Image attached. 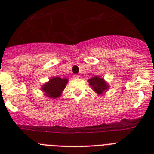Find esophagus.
Instances as JSON below:
<instances>
[{"label":"esophagus","instance_id":"34e87169","mask_svg":"<svg viewBox=\"0 0 154 154\" xmlns=\"http://www.w3.org/2000/svg\"><path fill=\"white\" fill-rule=\"evenodd\" d=\"M79 75H77V74L73 75V79H79Z\"/></svg>","mask_w":154,"mask_h":154}]
</instances>
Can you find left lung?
<instances>
[{
  "label": "left lung",
  "instance_id": "obj_1",
  "mask_svg": "<svg viewBox=\"0 0 154 154\" xmlns=\"http://www.w3.org/2000/svg\"><path fill=\"white\" fill-rule=\"evenodd\" d=\"M89 83L96 93L102 94L108 89V84L99 76H95L93 78L89 79Z\"/></svg>",
  "mask_w": 154,
  "mask_h": 154
}]
</instances>
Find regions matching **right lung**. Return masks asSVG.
Instances as JSON below:
<instances>
[{"mask_svg": "<svg viewBox=\"0 0 154 154\" xmlns=\"http://www.w3.org/2000/svg\"><path fill=\"white\" fill-rule=\"evenodd\" d=\"M67 79H61L60 77H54L48 82L42 86V89L48 97L55 99L61 96V93L67 84Z\"/></svg>", "mask_w": 154, "mask_h": 154, "instance_id": "add662e5", "label": "right lung"}]
</instances>
